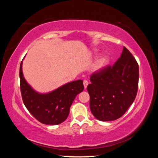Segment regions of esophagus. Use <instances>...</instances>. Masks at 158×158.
Returning <instances> with one entry per match:
<instances>
[{
  "label": "esophagus",
  "instance_id": "obj_1",
  "mask_svg": "<svg viewBox=\"0 0 158 158\" xmlns=\"http://www.w3.org/2000/svg\"><path fill=\"white\" fill-rule=\"evenodd\" d=\"M89 85V82H88L86 80H84V89H85L87 88V85Z\"/></svg>",
  "mask_w": 158,
  "mask_h": 158
}]
</instances>
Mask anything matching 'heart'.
Segmentation results:
<instances>
[{
	"label": "heart",
	"mask_w": 158,
	"mask_h": 158,
	"mask_svg": "<svg viewBox=\"0 0 158 158\" xmlns=\"http://www.w3.org/2000/svg\"><path fill=\"white\" fill-rule=\"evenodd\" d=\"M97 51L94 50L93 51V54H96L97 53ZM109 61V58L106 54H104L101 56L100 57L98 58V60H96L94 65H93V70L95 72H99L104 69L105 67L107 65V64Z\"/></svg>",
	"instance_id": "1"
}]
</instances>
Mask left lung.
Returning <instances> with one entry per match:
<instances>
[{"label":"left lung","mask_w":158,"mask_h":158,"mask_svg":"<svg viewBox=\"0 0 158 158\" xmlns=\"http://www.w3.org/2000/svg\"><path fill=\"white\" fill-rule=\"evenodd\" d=\"M90 81L87 90L93 115L101 121H114L126 112L137 95L138 63L124 47L116 62L93 73Z\"/></svg>","instance_id":"left-lung-1"}]
</instances>
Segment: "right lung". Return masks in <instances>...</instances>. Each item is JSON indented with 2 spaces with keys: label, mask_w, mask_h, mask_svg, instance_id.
<instances>
[{
  "label": "right lung",
  "mask_w": 158,
  "mask_h": 158,
  "mask_svg": "<svg viewBox=\"0 0 158 158\" xmlns=\"http://www.w3.org/2000/svg\"><path fill=\"white\" fill-rule=\"evenodd\" d=\"M21 61L19 69L20 88L23 102L28 111L45 125H58L65 121L76 96L83 91V81L77 80L61 85L49 93L35 90L23 77Z\"/></svg>",
  "instance_id": "obj_1"
}]
</instances>
